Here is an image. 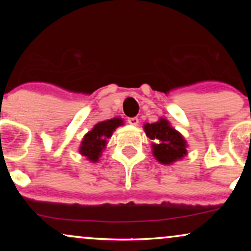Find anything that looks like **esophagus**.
Listing matches in <instances>:
<instances>
[{
	"label": "esophagus",
	"instance_id": "1",
	"mask_svg": "<svg viewBox=\"0 0 251 251\" xmlns=\"http://www.w3.org/2000/svg\"><path fill=\"white\" fill-rule=\"evenodd\" d=\"M127 123L129 125H133V126H137L138 123H139V119H138L137 117H133V118H128L127 119Z\"/></svg>",
	"mask_w": 251,
	"mask_h": 251
}]
</instances>
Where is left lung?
<instances>
[{"mask_svg":"<svg viewBox=\"0 0 251 251\" xmlns=\"http://www.w3.org/2000/svg\"><path fill=\"white\" fill-rule=\"evenodd\" d=\"M145 133L153 140V154L162 164H171L186 154V144L179 132L170 126L168 120L160 119L153 124H145Z\"/></svg>","mask_w":251,"mask_h":251,"instance_id":"1","label":"left lung"}]
</instances>
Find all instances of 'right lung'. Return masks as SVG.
Returning a JSON list of instances; mask_svg holds the SVG:
<instances>
[{
	"label": "right lung",
	"mask_w": 251,
	"mask_h": 251,
	"mask_svg": "<svg viewBox=\"0 0 251 251\" xmlns=\"http://www.w3.org/2000/svg\"><path fill=\"white\" fill-rule=\"evenodd\" d=\"M120 125H123V120L119 118L98 123L93 129L83 137L81 146H80V153L87 157V159L91 162H97L101 154V151L105 149L106 143H107L106 140Z\"/></svg>",
	"instance_id": "add662e5"
}]
</instances>
